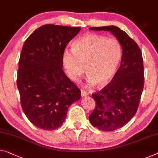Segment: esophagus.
<instances>
[{
  "instance_id": "esophagus-1",
  "label": "esophagus",
  "mask_w": 158,
  "mask_h": 158,
  "mask_svg": "<svg viewBox=\"0 0 158 158\" xmlns=\"http://www.w3.org/2000/svg\"><path fill=\"white\" fill-rule=\"evenodd\" d=\"M89 94V93L83 90V89H81V96L82 97H85L87 96Z\"/></svg>"
}]
</instances>
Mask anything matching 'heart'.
<instances>
[{
    "label": "heart",
    "instance_id": "heart-1",
    "mask_svg": "<svg viewBox=\"0 0 158 158\" xmlns=\"http://www.w3.org/2000/svg\"><path fill=\"white\" fill-rule=\"evenodd\" d=\"M122 56L121 44L114 38L87 34L73 44L72 50L62 54V64L70 78L77 81L85 71L87 85L102 87L110 83Z\"/></svg>",
    "mask_w": 158,
    "mask_h": 158
}]
</instances>
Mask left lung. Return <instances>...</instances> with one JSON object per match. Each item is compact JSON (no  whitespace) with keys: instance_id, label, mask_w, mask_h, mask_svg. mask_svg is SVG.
<instances>
[{"instance_id":"obj_1","label":"left lung","mask_w":158,"mask_h":158,"mask_svg":"<svg viewBox=\"0 0 158 158\" xmlns=\"http://www.w3.org/2000/svg\"><path fill=\"white\" fill-rule=\"evenodd\" d=\"M110 31L121 44L122 56L113 79L98 93L93 94L95 109L89 116L94 127L111 131L125 126L136 113L144 85V69L139 47L124 31L113 25L90 27Z\"/></svg>"}]
</instances>
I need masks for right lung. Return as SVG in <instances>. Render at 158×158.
I'll return each mask as SVG.
<instances>
[{
    "label": "right lung",
    "mask_w": 158,
    "mask_h": 158,
    "mask_svg": "<svg viewBox=\"0 0 158 158\" xmlns=\"http://www.w3.org/2000/svg\"><path fill=\"white\" fill-rule=\"evenodd\" d=\"M81 27L44 25L24 43L17 85L21 106L31 123L44 130L61 127L81 93L62 70V54Z\"/></svg>",
    "instance_id": "right-lung-1"
}]
</instances>
